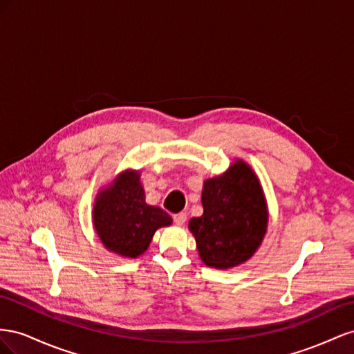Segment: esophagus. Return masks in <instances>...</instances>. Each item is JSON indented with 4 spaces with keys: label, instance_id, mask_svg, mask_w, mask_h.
<instances>
[{
    "label": "esophagus",
    "instance_id": "34e87169",
    "mask_svg": "<svg viewBox=\"0 0 354 354\" xmlns=\"http://www.w3.org/2000/svg\"><path fill=\"white\" fill-rule=\"evenodd\" d=\"M174 221H175L176 225L183 227V225L185 224V222H187V214H185V212H180V214H176V215L174 216Z\"/></svg>",
    "mask_w": 354,
    "mask_h": 354
}]
</instances>
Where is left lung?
<instances>
[{
	"label": "left lung",
	"instance_id": "1",
	"mask_svg": "<svg viewBox=\"0 0 354 354\" xmlns=\"http://www.w3.org/2000/svg\"><path fill=\"white\" fill-rule=\"evenodd\" d=\"M203 215L191 218L200 259L228 270L249 261L267 234L268 206L259 178L237 158L224 174L209 178L201 191Z\"/></svg>",
	"mask_w": 354,
	"mask_h": 354
}]
</instances>
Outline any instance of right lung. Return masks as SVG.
<instances>
[{
	"label": "right lung",
	"mask_w": 354,
	"mask_h": 354,
	"mask_svg": "<svg viewBox=\"0 0 354 354\" xmlns=\"http://www.w3.org/2000/svg\"><path fill=\"white\" fill-rule=\"evenodd\" d=\"M92 222L104 248L121 258H138L149 248L154 233L169 227L171 218L145 201L139 170L118 174L96 196Z\"/></svg>",
	"instance_id": "obj_1"
}]
</instances>
